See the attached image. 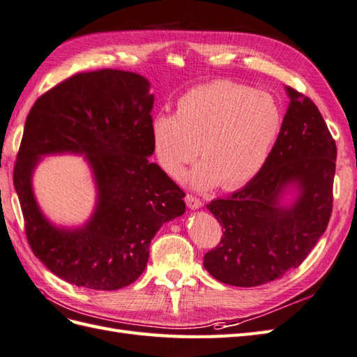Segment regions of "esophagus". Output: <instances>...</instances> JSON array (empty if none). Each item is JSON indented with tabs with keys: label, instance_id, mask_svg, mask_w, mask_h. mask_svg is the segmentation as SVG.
Here are the masks:
<instances>
[{
	"label": "esophagus",
	"instance_id": "esophagus-1",
	"mask_svg": "<svg viewBox=\"0 0 357 357\" xmlns=\"http://www.w3.org/2000/svg\"><path fill=\"white\" fill-rule=\"evenodd\" d=\"M185 203H187V206L190 208V209H199V208H202V200L200 199H197V197H195L192 195H187L185 196Z\"/></svg>",
	"mask_w": 357,
	"mask_h": 357
}]
</instances>
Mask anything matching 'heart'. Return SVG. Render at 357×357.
<instances>
[{
  "label": "heart",
  "mask_w": 357,
  "mask_h": 357,
  "mask_svg": "<svg viewBox=\"0 0 357 357\" xmlns=\"http://www.w3.org/2000/svg\"><path fill=\"white\" fill-rule=\"evenodd\" d=\"M281 124V109L266 91L220 80L190 89L179 98L176 115L152 118L151 137L170 176L184 175L199 148L203 161L191 170V184L235 190L261 170Z\"/></svg>",
  "instance_id": "b5f03b06"
}]
</instances>
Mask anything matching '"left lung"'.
<instances>
[{
	"instance_id": "1",
	"label": "left lung",
	"mask_w": 357,
	"mask_h": 357,
	"mask_svg": "<svg viewBox=\"0 0 357 357\" xmlns=\"http://www.w3.org/2000/svg\"><path fill=\"white\" fill-rule=\"evenodd\" d=\"M286 93L290 103L261 170L206 205L224 230L203 266L229 286H261L298 268L331 218L337 145L311 98L290 86ZM290 189L297 195L286 206Z\"/></svg>"
}]
</instances>
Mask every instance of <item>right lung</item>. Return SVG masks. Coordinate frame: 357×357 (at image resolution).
Returning <instances> with one entry per match:
<instances>
[{
	"label": "right lung",
	"mask_w": 357,
	"mask_h": 357,
	"mask_svg": "<svg viewBox=\"0 0 357 357\" xmlns=\"http://www.w3.org/2000/svg\"><path fill=\"white\" fill-rule=\"evenodd\" d=\"M148 79L103 68L79 73L29 110L13 184L34 256L77 287L118 290L145 271L149 243L162 224L185 212V192L148 157L154 154ZM84 155L98 202L80 228H58L33 196L32 173L45 155Z\"/></svg>",
	"instance_id": "add662e5"
}]
</instances>
